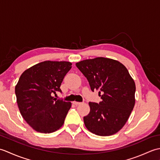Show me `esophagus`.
Listing matches in <instances>:
<instances>
[{
    "mask_svg": "<svg viewBox=\"0 0 160 160\" xmlns=\"http://www.w3.org/2000/svg\"><path fill=\"white\" fill-rule=\"evenodd\" d=\"M73 104H75V105H79V104H82V102H76V101H74V102H73Z\"/></svg>",
    "mask_w": 160,
    "mask_h": 160,
    "instance_id": "obj_1",
    "label": "esophagus"
}]
</instances>
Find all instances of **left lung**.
Masks as SVG:
<instances>
[{
  "instance_id": "1",
  "label": "left lung",
  "mask_w": 160,
  "mask_h": 160,
  "mask_svg": "<svg viewBox=\"0 0 160 160\" xmlns=\"http://www.w3.org/2000/svg\"><path fill=\"white\" fill-rule=\"evenodd\" d=\"M87 78L92 91L99 89L102 101L89 103L90 112L84 123L90 132L108 136L124 127L135 105V84L123 64L98 57L76 64Z\"/></svg>"
}]
</instances>
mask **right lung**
I'll return each mask as SVG.
<instances>
[{"mask_svg":"<svg viewBox=\"0 0 160 160\" xmlns=\"http://www.w3.org/2000/svg\"><path fill=\"white\" fill-rule=\"evenodd\" d=\"M72 64L45 61L25 70L15 87L20 113L35 131L50 133L64 124L71 103L52 96L62 92L60 85Z\"/></svg>","mask_w":160,"mask_h":160,"instance_id":"right-lung-1","label":"right lung"}]
</instances>
